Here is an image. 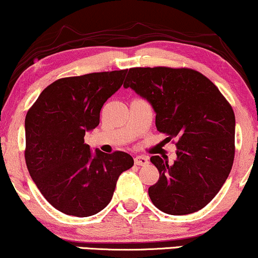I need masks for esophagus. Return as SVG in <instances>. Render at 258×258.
Instances as JSON below:
<instances>
[{
    "label": "esophagus",
    "instance_id": "1",
    "mask_svg": "<svg viewBox=\"0 0 258 258\" xmlns=\"http://www.w3.org/2000/svg\"><path fill=\"white\" fill-rule=\"evenodd\" d=\"M134 162L136 165H148L149 164V158L147 156H136L134 158Z\"/></svg>",
    "mask_w": 258,
    "mask_h": 258
}]
</instances>
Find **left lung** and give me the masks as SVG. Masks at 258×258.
<instances>
[{
    "mask_svg": "<svg viewBox=\"0 0 258 258\" xmlns=\"http://www.w3.org/2000/svg\"><path fill=\"white\" fill-rule=\"evenodd\" d=\"M151 104L156 128L177 139V158L151 156L160 172L148 194L169 215L207 206L227 181L235 156V114L211 81L189 68H132L123 84Z\"/></svg>",
    "mask_w": 258,
    "mask_h": 258,
    "instance_id": "1",
    "label": "left lung"
}]
</instances>
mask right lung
Instances as JSON below:
<instances>
[{"mask_svg": "<svg viewBox=\"0 0 258 258\" xmlns=\"http://www.w3.org/2000/svg\"><path fill=\"white\" fill-rule=\"evenodd\" d=\"M128 70L64 77L40 94L27 112L26 163L44 199L63 214L87 217L100 213L116 182L134 165L129 154H95L86 132L100 123L105 101L123 84Z\"/></svg>", "mask_w": 258, "mask_h": 258, "instance_id": "add662e5", "label": "right lung"}]
</instances>
